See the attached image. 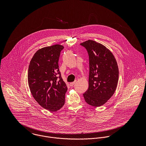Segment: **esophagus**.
<instances>
[{
	"label": "esophagus",
	"instance_id": "34e87169",
	"mask_svg": "<svg viewBox=\"0 0 146 146\" xmlns=\"http://www.w3.org/2000/svg\"><path fill=\"white\" fill-rule=\"evenodd\" d=\"M76 81H75V82H74L70 83V85L71 86H73L74 85V84L76 83Z\"/></svg>",
	"mask_w": 146,
	"mask_h": 146
}]
</instances>
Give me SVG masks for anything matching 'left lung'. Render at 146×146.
<instances>
[{"instance_id":"8db88e82","label":"left lung","mask_w":146,"mask_h":146,"mask_svg":"<svg viewBox=\"0 0 146 146\" xmlns=\"http://www.w3.org/2000/svg\"><path fill=\"white\" fill-rule=\"evenodd\" d=\"M89 54V88L83 94L85 102L94 107L105 104L114 94L119 80V68L112 53L92 40L80 43Z\"/></svg>"}]
</instances>
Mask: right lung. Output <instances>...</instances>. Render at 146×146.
Returning <instances> with one entry per match:
<instances>
[{
	"label": "right lung",
	"instance_id": "obj_1",
	"mask_svg": "<svg viewBox=\"0 0 146 146\" xmlns=\"http://www.w3.org/2000/svg\"><path fill=\"white\" fill-rule=\"evenodd\" d=\"M63 46L55 44L38 50L30 62L28 84L35 101L52 112L64 104L67 90L59 70L58 61Z\"/></svg>",
	"mask_w": 146,
	"mask_h": 146
}]
</instances>
